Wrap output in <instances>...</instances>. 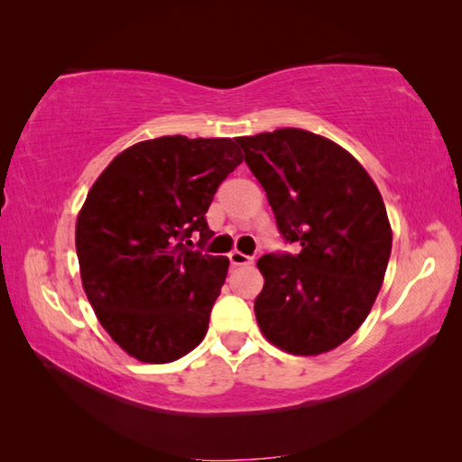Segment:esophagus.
I'll list each match as a JSON object with an SVG mask.
<instances>
[{
	"mask_svg": "<svg viewBox=\"0 0 462 462\" xmlns=\"http://www.w3.org/2000/svg\"><path fill=\"white\" fill-rule=\"evenodd\" d=\"M228 259H230V263H232L234 267L253 263V257H249V254H245V253H240V251H232V253L228 254Z\"/></svg>",
	"mask_w": 462,
	"mask_h": 462,
	"instance_id": "obj_1",
	"label": "esophagus"
}]
</instances>
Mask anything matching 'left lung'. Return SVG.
<instances>
[{
    "instance_id": "left-lung-1",
    "label": "left lung",
    "mask_w": 462,
    "mask_h": 462,
    "mask_svg": "<svg viewBox=\"0 0 462 462\" xmlns=\"http://www.w3.org/2000/svg\"><path fill=\"white\" fill-rule=\"evenodd\" d=\"M282 236L299 254L257 261L261 334L291 355L315 356L346 342L380 292L392 251L383 199L367 170L326 136L302 128L238 136Z\"/></svg>"
}]
</instances>
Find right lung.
<instances>
[{
  "label": "right lung",
  "mask_w": 462,
  "mask_h": 462,
  "mask_svg": "<svg viewBox=\"0 0 462 462\" xmlns=\"http://www.w3.org/2000/svg\"><path fill=\"white\" fill-rule=\"evenodd\" d=\"M240 163L232 139L160 136L124 149L88 190L77 219L82 288L136 361L171 363L208 334L230 261L182 240L211 238L205 213Z\"/></svg>",
  "instance_id": "1"
}]
</instances>
